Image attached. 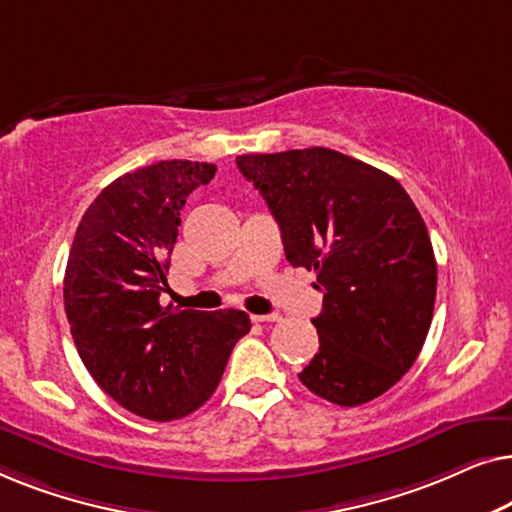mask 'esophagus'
I'll use <instances>...</instances> for the list:
<instances>
[{
  "label": "esophagus",
  "mask_w": 512,
  "mask_h": 512,
  "mask_svg": "<svg viewBox=\"0 0 512 512\" xmlns=\"http://www.w3.org/2000/svg\"><path fill=\"white\" fill-rule=\"evenodd\" d=\"M251 319L258 321V324H265V321H279L282 317H279V314H254Z\"/></svg>",
  "instance_id": "obj_1"
}]
</instances>
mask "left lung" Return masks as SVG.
I'll list each match as a JSON object with an SVG mask.
<instances>
[{"label":"left lung","instance_id":"8db88e82","mask_svg":"<svg viewBox=\"0 0 512 512\" xmlns=\"http://www.w3.org/2000/svg\"><path fill=\"white\" fill-rule=\"evenodd\" d=\"M237 167L268 202L293 268L317 272L319 352L298 373L335 405L382 396L408 373L433 319L438 265L415 202L387 172L312 146Z\"/></svg>","mask_w":512,"mask_h":512}]
</instances>
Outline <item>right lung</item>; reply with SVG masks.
Wrapping results in <instances>:
<instances>
[{"label":"right lung","mask_w":512,"mask_h":512,"mask_svg":"<svg viewBox=\"0 0 512 512\" xmlns=\"http://www.w3.org/2000/svg\"><path fill=\"white\" fill-rule=\"evenodd\" d=\"M214 174L216 165L191 160L123 174L86 209L69 249L62 291L83 366L116 403L153 422L198 410L251 328L242 310H177L158 300L181 207Z\"/></svg>","instance_id":"add662e5"}]
</instances>
